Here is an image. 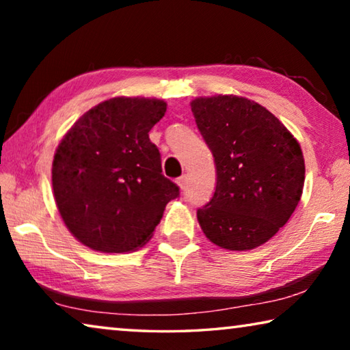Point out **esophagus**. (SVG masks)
<instances>
[{"mask_svg":"<svg viewBox=\"0 0 350 350\" xmlns=\"http://www.w3.org/2000/svg\"><path fill=\"white\" fill-rule=\"evenodd\" d=\"M177 185L180 187V189H185V187H187V176L185 174L180 176L179 179H177Z\"/></svg>","mask_w":350,"mask_h":350,"instance_id":"34e87169","label":"esophagus"}]
</instances>
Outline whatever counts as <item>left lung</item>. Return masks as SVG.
Returning <instances> with one entry per match:
<instances>
[{
	"mask_svg": "<svg viewBox=\"0 0 350 350\" xmlns=\"http://www.w3.org/2000/svg\"><path fill=\"white\" fill-rule=\"evenodd\" d=\"M191 111L216 165L215 193L198 208L202 232L227 250L262 245L303 194L299 144L270 111L247 98L200 97Z\"/></svg>",
	"mask_w": 350,
	"mask_h": 350,
	"instance_id": "obj_1",
	"label": "left lung"
}]
</instances>
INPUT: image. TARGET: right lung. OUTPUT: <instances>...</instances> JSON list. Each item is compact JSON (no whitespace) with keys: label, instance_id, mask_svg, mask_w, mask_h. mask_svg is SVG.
<instances>
[{"label":"right lung","instance_id":"obj_1","mask_svg":"<svg viewBox=\"0 0 350 350\" xmlns=\"http://www.w3.org/2000/svg\"><path fill=\"white\" fill-rule=\"evenodd\" d=\"M165 111L167 103L156 98L106 100L58 145L55 202L81 244L103 253L133 252L151 238L170 200L179 198L148 134Z\"/></svg>","mask_w":350,"mask_h":350}]
</instances>
